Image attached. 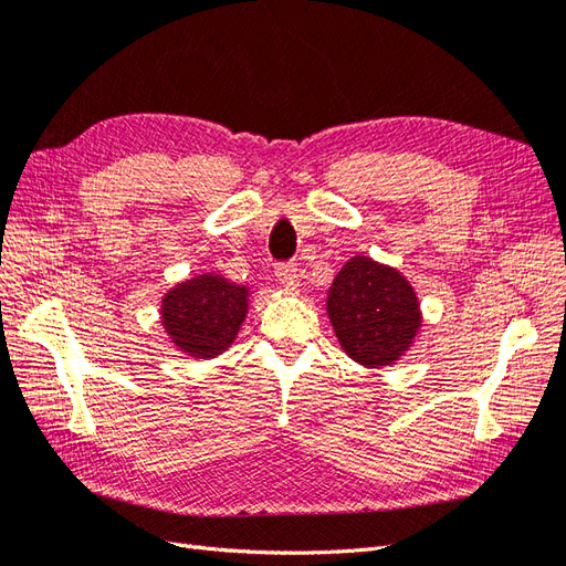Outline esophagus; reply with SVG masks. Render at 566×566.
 <instances>
[{
  "label": "esophagus",
  "instance_id": "34e87169",
  "mask_svg": "<svg viewBox=\"0 0 566 566\" xmlns=\"http://www.w3.org/2000/svg\"><path fill=\"white\" fill-rule=\"evenodd\" d=\"M276 276L293 290L300 285V273L295 262H276Z\"/></svg>",
  "mask_w": 566,
  "mask_h": 566
}]
</instances>
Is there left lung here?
Returning <instances> with one entry per match:
<instances>
[{"mask_svg":"<svg viewBox=\"0 0 566 566\" xmlns=\"http://www.w3.org/2000/svg\"><path fill=\"white\" fill-rule=\"evenodd\" d=\"M328 316L342 349L373 368L397 361L420 325L413 287L397 269L368 256L342 266L328 293Z\"/></svg>","mask_w":566,"mask_h":566,"instance_id":"left-lung-1","label":"left lung"}]
</instances>
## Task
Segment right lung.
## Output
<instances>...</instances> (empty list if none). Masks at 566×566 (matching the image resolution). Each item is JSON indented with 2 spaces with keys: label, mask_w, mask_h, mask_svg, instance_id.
<instances>
[{
  "label": "right lung",
  "mask_w": 566,
  "mask_h": 566,
  "mask_svg": "<svg viewBox=\"0 0 566 566\" xmlns=\"http://www.w3.org/2000/svg\"><path fill=\"white\" fill-rule=\"evenodd\" d=\"M248 314V290L205 273L179 283L163 300V323L172 342L198 358L224 352Z\"/></svg>",
  "instance_id": "add662e5"
}]
</instances>
